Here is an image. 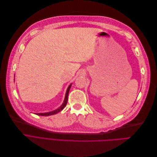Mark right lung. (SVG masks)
I'll return each mask as SVG.
<instances>
[{
  "label": "right lung",
  "instance_id": "right-lung-1",
  "mask_svg": "<svg viewBox=\"0 0 157 157\" xmlns=\"http://www.w3.org/2000/svg\"><path fill=\"white\" fill-rule=\"evenodd\" d=\"M71 85H72V84H71L69 86H68V88L67 89V91H66V93H65V96L63 103H62V105H61L59 108L56 109V110H54V111H50V112L42 113H36V115H39V116H45V117H47V116L55 115V114H57L58 113L60 112L61 110H63V109L66 106V105H67V100H68V95H69V90H70V88L71 87Z\"/></svg>",
  "mask_w": 157,
  "mask_h": 157
}]
</instances>
